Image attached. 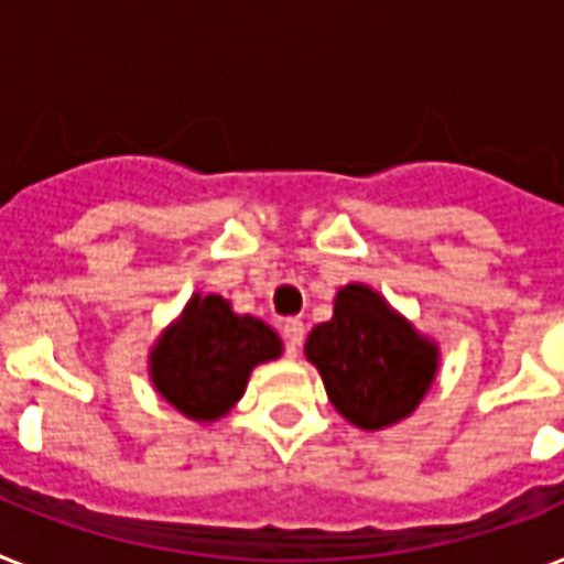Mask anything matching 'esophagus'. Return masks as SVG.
<instances>
[{
    "mask_svg": "<svg viewBox=\"0 0 564 564\" xmlns=\"http://www.w3.org/2000/svg\"><path fill=\"white\" fill-rule=\"evenodd\" d=\"M282 334H285L288 355L296 357V351H300V346H302V339H305V323H302V319H285V325H282Z\"/></svg>",
    "mask_w": 564,
    "mask_h": 564,
    "instance_id": "obj_1",
    "label": "esophagus"
}]
</instances>
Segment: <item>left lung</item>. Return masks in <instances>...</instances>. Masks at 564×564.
Listing matches in <instances>:
<instances>
[{
    "label": "left lung",
    "mask_w": 564,
    "mask_h": 564,
    "mask_svg": "<svg viewBox=\"0 0 564 564\" xmlns=\"http://www.w3.org/2000/svg\"><path fill=\"white\" fill-rule=\"evenodd\" d=\"M305 357L339 415L369 432L412 415L438 371V346L360 282L339 288L334 316L308 334Z\"/></svg>",
    "instance_id": "left-lung-1"
}]
</instances>
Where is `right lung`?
Segmentation results:
<instances>
[{
	"label": "right lung",
	"instance_id": "obj_1",
	"mask_svg": "<svg viewBox=\"0 0 564 564\" xmlns=\"http://www.w3.org/2000/svg\"><path fill=\"white\" fill-rule=\"evenodd\" d=\"M282 339L256 316L232 314L230 302L195 293L184 314L158 337L149 375L158 394L193 421H218L248 389L259 362L276 360Z\"/></svg>",
	"mask_w": 564,
	"mask_h": 564
}]
</instances>
